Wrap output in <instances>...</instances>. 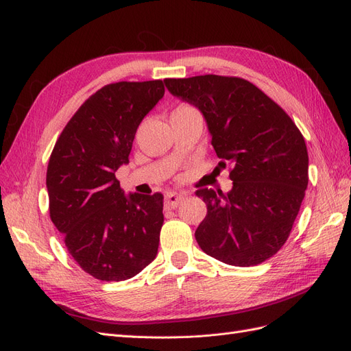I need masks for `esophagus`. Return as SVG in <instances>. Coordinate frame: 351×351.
<instances>
[{"mask_svg":"<svg viewBox=\"0 0 351 351\" xmlns=\"http://www.w3.org/2000/svg\"><path fill=\"white\" fill-rule=\"evenodd\" d=\"M184 199V196L181 193H176V191H168L165 195V208L168 209H174L177 208L178 204L181 203V200Z\"/></svg>","mask_w":351,"mask_h":351,"instance_id":"34e87169","label":"esophagus"}]
</instances>
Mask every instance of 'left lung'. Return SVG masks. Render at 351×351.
I'll return each mask as SVG.
<instances>
[{
    "instance_id": "8db88e82",
    "label": "left lung",
    "mask_w": 351,
    "mask_h": 351,
    "mask_svg": "<svg viewBox=\"0 0 351 351\" xmlns=\"http://www.w3.org/2000/svg\"><path fill=\"white\" fill-rule=\"evenodd\" d=\"M174 97L197 107L216 155L232 165V189H200L208 215L195 237L208 256L250 267L273 257L289 234L308 187L305 139L283 108L238 77L164 80Z\"/></svg>"
}]
</instances>
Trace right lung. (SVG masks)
<instances>
[{
  "label": "right lung",
  "mask_w": 351,
  "mask_h": 351,
  "mask_svg": "<svg viewBox=\"0 0 351 351\" xmlns=\"http://www.w3.org/2000/svg\"><path fill=\"white\" fill-rule=\"evenodd\" d=\"M164 93L161 80L104 86L71 117L52 151L51 219L72 258L99 280H128L158 252L164 196H126L114 173L129 164L136 129Z\"/></svg>",
  "instance_id": "obj_1"
}]
</instances>
